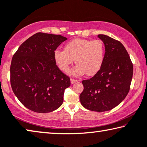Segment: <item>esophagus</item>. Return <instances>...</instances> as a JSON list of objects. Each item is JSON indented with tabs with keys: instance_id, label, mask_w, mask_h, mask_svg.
Here are the masks:
<instances>
[{
	"instance_id": "obj_1",
	"label": "esophagus",
	"mask_w": 147,
	"mask_h": 147,
	"mask_svg": "<svg viewBox=\"0 0 147 147\" xmlns=\"http://www.w3.org/2000/svg\"><path fill=\"white\" fill-rule=\"evenodd\" d=\"M78 80H76V79H74V78H71V84H74L76 82H77Z\"/></svg>"
}]
</instances>
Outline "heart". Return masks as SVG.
<instances>
[{"instance_id": "heart-1", "label": "heart", "mask_w": 147, "mask_h": 147, "mask_svg": "<svg viewBox=\"0 0 147 147\" xmlns=\"http://www.w3.org/2000/svg\"><path fill=\"white\" fill-rule=\"evenodd\" d=\"M105 55L104 44L99 39H74L65 44L64 50L57 49L53 53L55 63L65 73H68L75 59L77 65L71 71L72 75L75 76L86 73L88 76L96 74L103 66Z\"/></svg>"}]
</instances>
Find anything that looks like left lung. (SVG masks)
<instances>
[{
  "label": "left lung",
  "instance_id": "1",
  "mask_svg": "<svg viewBox=\"0 0 147 147\" xmlns=\"http://www.w3.org/2000/svg\"><path fill=\"white\" fill-rule=\"evenodd\" d=\"M103 42L105 55L103 66L89 80L82 81L84 90L80 101L90 111L104 112L118 105L129 91L133 76V63L120 41L99 34Z\"/></svg>",
  "mask_w": 147,
  "mask_h": 147
}]
</instances>
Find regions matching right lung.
Wrapping results in <instances>:
<instances>
[{
	"label": "right lung",
	"instance_id": "1",
	"mask_svg": "<svg viewBox=\"0 0 147 147\" xmlns=\"http://www.w3.org/2000/svg\"><path fill=\"white\" fill-rule=\"evenodd\" d=\"M66 37L37 32L13 55L10 84L16 96L29 110L50 113L61 105L70 78L56 65L53 53Z\"/></svg>",
	"mask_w": 147,
	"mask_h": 147
}]
</instances>
